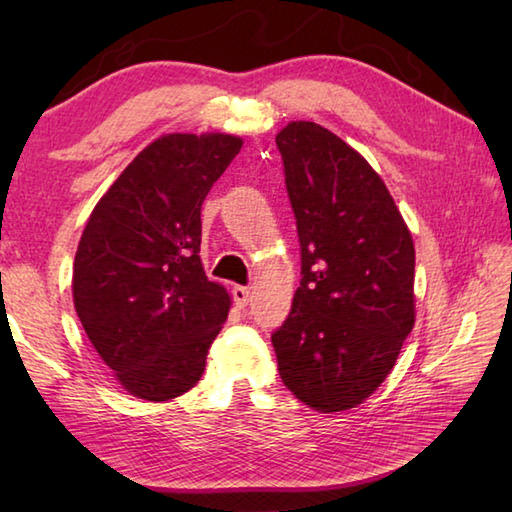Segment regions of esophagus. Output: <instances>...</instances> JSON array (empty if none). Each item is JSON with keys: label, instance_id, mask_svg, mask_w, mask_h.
I'll return each mask as SVG.
<instances>
[{"label": "esophagus", "instance_id": "1", "mask_svg": "<svg viewBox=\"0 0 512 512\" xmlns=\"http://www.w3.org/2000/svg\"><path fill=\"white\" fill-rule=\"evenodd\" d=\"M248 299H250V290L246 286H235L233 288V301H235L237 308L248 306Z\"/></svg>", "mask_w": 512, "mask_h": 512}]
</instances>
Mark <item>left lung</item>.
<instances>
[{
  "label": "left lung",
  "instance_id": "1",
  "mask_svg": "<svg viewBox=\"0 0 512 512\" xmlns=\"http://www.w3.org/2000/svg\"><path fill=\"white\" fill-rule=\"evenodd\" d=\"M301 244V284L273 332L279 376L308 407L361 405L394 369L416 321L409 228L385 182L317 123L277 134Z\"/></svg>",
  "mask_w": 512,
  "mask_h": 512
}]
</instances>
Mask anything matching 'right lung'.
I'll list each match as a JSON object with an SVG mask.
<instances>
[{"instance_id":"obj_1","label":"right lung","mask_w":512,"mask_h":512,"mask_svg":"<svg viewBox=\"0 0 512 512\" xmlns=\"http://www.w3.org/2000/svg\"><path fill=\"white\" fill-rule=\"evenodd\" d=\"M242 149L228 134H167L129 162L88 220L72 295L116 380L165 402L198 383L231 308L200 262L202 202Z\"/></svg>"}]
</instances>
